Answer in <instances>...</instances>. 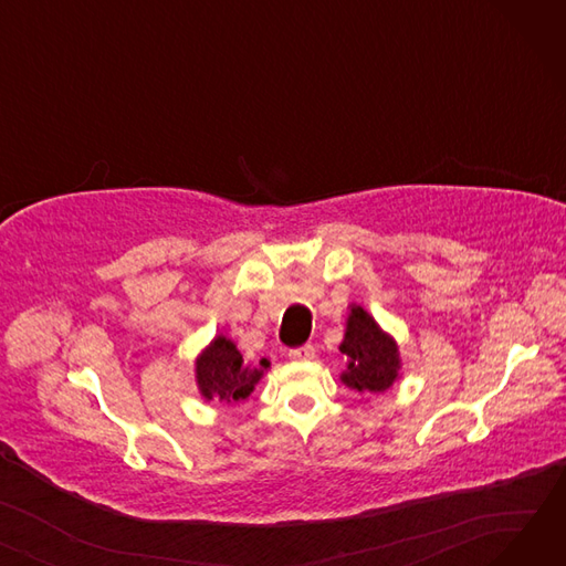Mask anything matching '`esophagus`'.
<instances>
[{"mask_svg": "<svg viewBox=\"0 0 566 566\" xmlns=\"http://www.w3.org/2000/svg\"><path fill=\"white\" fill-rule=\"evenodd\" d=\"M314 358H316V348L312 344H305L301 348L289 350V360H293V363H307V360H314Z\"/></svg>", "mask_w": 566, "mask_h": 566, "instance_id": "34e87169", "label": "esophagus"}]
</instances>
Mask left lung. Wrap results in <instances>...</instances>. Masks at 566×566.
I'll use <instances>...</instances> for the list:
<instances>
[{
  "label": "left lung",
  "mask_w": 566,
  "mask_h": 566,
  "mask_svg": "<svg viewBox=\"0 0 566 566\" xmlns=\"http://www.w3.org/2000/svg\"><path fill=\"white\" fill-rule=\"evenodd\" d=\"M339 350L348 358L346 371L339 378L350 390L380 395L399 378L401 358L397 342L382 333L374 316L360 305H350Z\"/></svg>",
  "instance_id": "1"
}]
</instances>
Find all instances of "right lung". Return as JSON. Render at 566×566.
Wrapping results in <instances>:
<instances>
[{
    "label": "right lung",
    "mask_w": 566,
    "mask_h": 566,
    "mask_svg": "<svg viewBox=\"0 0 566 566\" xmlns=\"http://www.w3.org/2000/svg\"><path fill=\"white\" fill-rule=\"evenodd\" d=\"M261 367H250L243 363L241 350L235 348L231 339L218 335L208 344L195 363V378L197 388L206 401H220V403H235L243 401L252 395L254 385L263 376Z\"/></svg>",
    "instance_id": "right-lung-1"
}]
</instances>
